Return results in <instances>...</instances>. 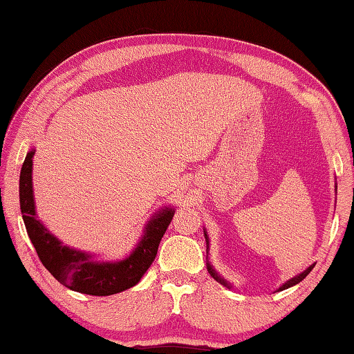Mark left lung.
<instances>
[{
	"instance_id": "1",
	"label": "left lung",
	"mask_w": 354,
	"mask_h": 354,
	"mask_svg": "<svg viewBox=\"0 0 354 354\" xmlns=\"http://www.w3.org/2000/svg\"><path fill=\"white\" fill-rule=\"evenodd\" d=\"M205 239H206V245H207V250H209V237H207V232L205 231ZM315 267V263H313V266H309L308 268H306V270H304V272H301V273H299V274H295V277H293V278H290L289 281H286V283L283 284V286H281L279 287V289H278V292L279 290H284V289H289V287H292V286H295V284H298L299 283V281H303L304 278H306L308 277V274L310 273V270H313V268ZM207 272H209V274H211V277L215 279V281H218V283L220 284H223L225 287H227V289H231V286L230 284H227V281H225L223 278H221L220 277V274L217 273V272H215L214 270V267L211 266V263H209V261H207Z\"/></svg>"
}]
</instances>
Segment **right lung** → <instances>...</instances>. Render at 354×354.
Wrapping results in <instances>:
<instances>
[{"label":"right lung","mask_w":354,"mask_h":354,"mask_svg":"<svg viewBox=\"0 0 354 354\" xmlns=\"http://www.w3.org/2000/svg\"><path fill=\"white\" fill-rule=\"evenodd\" d=\"M34 153L35 149H31L26 154L20 171V209L28 236L46 270L68 289L95 297L113 295L136 286L158 254L160 239L175 215V209L167 206L149 218L140 242L128 257L122 261H97L92 254L62 245L39 220L32 194Z\"/></svg>","instance_id":"add662e5"}]
</instances>
